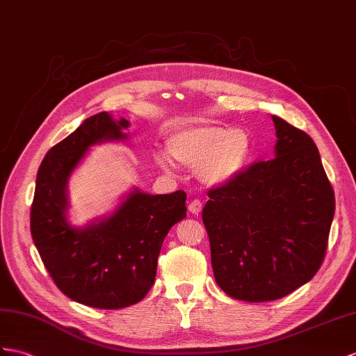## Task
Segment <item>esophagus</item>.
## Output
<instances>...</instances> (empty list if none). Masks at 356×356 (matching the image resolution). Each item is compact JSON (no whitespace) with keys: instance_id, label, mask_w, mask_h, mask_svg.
Returning <instances> with one entry per match:
<instances>
[{"instance_id":"esophagus-1","label":"esophagus","mask_w":356,"mask_h":356,"mask_svg":"<svg viewBox=\"0 0 356 356\" xmlns=\"http://www.w3.org/2000/svg\"><path fill=\"white\" fill-rule=\"evenodd\" d=\"M188 211L192 213V214H195V216H197L199 213L202 211V202L197 201V199H195V201H192V202L188 204Z\"/></svg>"}]
</instances>
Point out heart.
<instances>
[{
  "mask_svg": "<svg viewBox=\"0 0 356 356\" xmlns=\"http://www.w3.org/2000/svg\"><path fill=\"white\" fill-rule=\"evenodd\" d=\"M254 151L252 137L243 128L225 124H197L177 129L166 140V152L155 154L164 170L175 164L195 168L196 177L208 187H222L245 172Z\"/></svg>",
  "mask_w": 356,
  "mask_h": 356,
  "instance_id": "obj_1",
  "label": "heart"
}]
</instances>
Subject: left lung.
Wrapping results in <instances>:
<instances>
[{
	"instance_id": "left-lung-1",
	"label": "left lung",
	"mask_w": 356,
	"mask_h": 356,
	"mask_svg": "<svg viewBox=\"0 0 356 356\" xmlns=\"http://www.w3.org/2000/svg\"><path fill=\"white\" fill-rule=\"evenodd\" d=\"M272 119L275 159L210 190L202 210L214 280L229 298L245 302L280 299L311 281L335 211L313 138Z\"/></svg>"
}]
</instances>
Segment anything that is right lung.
<instances>
[{
	"mask_svg": "<svg viewBox=\"0 0 356 356\" xmlns=\"http://www.w3.org/2000/svg\"><path fill=\"white\" fill-rule=\"evenodd\" d=\"M127 119L101 111L51 148L38 170L30 214L34 246L69 299L101 309L140 302L151 290L164 237L187 216L183 190L151 195L129 188L101 218L75 227L67 183L92 146L128 142Z\"/></svg>",
	"mask_w": 356,
	"mask_h": 356,
	"instance_id": "1",
	"label": "right lung"
}]
</instances>
